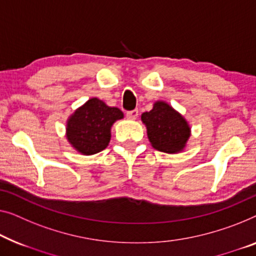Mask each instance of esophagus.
Listing matches in <instances>:
<instances>
[{"label":"esophagus","mask_w":256,"mask_h":256,"mask_svg":"<svg viewBox=\"0 0 256 256\" xmlns=\"http://www.w3.org/2000/svg\"><path fill=\"white\" fill-rule=\"evenodd\" d=\"M138 109H134V110H130V112H126V116L130 120H136V117H138Z\"/></svg>","instance_id":"34e87169"}]
</instances>
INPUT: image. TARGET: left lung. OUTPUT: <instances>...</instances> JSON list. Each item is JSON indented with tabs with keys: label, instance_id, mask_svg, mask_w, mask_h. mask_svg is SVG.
I'll use <instances>...</instances> for the list:
<instances>
[{
	"label": "left lung",
	"instance_id": "obj_1",
	"mask_svg": "<svg viewBox=\"0 0 256 256\" xmlns=\"http://www.w3.org/2000/svg\"><path fill=\"white\" fill-rule=\"evenodd\" d=\"M141 120L147 126L152 146L160 152L182 150L190 138V128L186 120L164 102H156L150 112L141 115Z\"/></svg>",
	"mask_w": 256,
	"mask_h": 256
}]
</instances>
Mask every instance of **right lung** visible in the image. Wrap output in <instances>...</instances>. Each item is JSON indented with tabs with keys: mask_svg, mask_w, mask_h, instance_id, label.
Returning <instances> with one entry per match:
<instances>
[{
	"mask_svg": "<svg viewBox=\"0 0 256 256\" xmlns=\"http://www.w3.org/2000/svg\"><path fill=\"white\" fill-rule=\"evenodd\" d=\"M120 118L123 112L118 108L108 106L96 98H90L68 120V142L82 154H96L108 146L110 128Z\"/></svg>",
	"mask_w": 256,
	"mask_h": 256,
	"instance_id": "right-lung-1",
	"label": "right lung"
}]
</instances>
